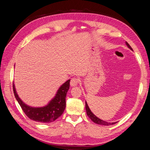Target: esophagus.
I'll return each mask as SVG.
<instances>
[{"label": "esophagus", "mask_w": 150, "mask_h": 150, "mask_svg": "<svg viewBox=\"0 0 150 150\" xmlns=\"http://www.w3.org/2000/svg\"><path fill=\"white\" fill-rule=\"evenodd\" d=\"M79 83V79L77 78H73L71 79V81H70V86H77Z\"/></svg>", "instance_id": "esophagus-1"}]
</instances>
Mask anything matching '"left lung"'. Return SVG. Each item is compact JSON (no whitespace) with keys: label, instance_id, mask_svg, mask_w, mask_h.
I'll use <instances>...</instances> for the list:
<instances>
[{"label":"left lung","instance_id":"8db88e82","mask_svg":"<svg viewBox=\"0 0 150 150\" xmlns=\"http://www.w3.org/2000/svg\"><path fill=\"white\" fill-rule=\"evenodd\" d=\"M125 44L126 45H127L129 49H130L131 51H133V49H132L131 47V46L129 45V43L125 42ZM85 105H86V114L89 117V118L91 119V120H92V122H93L94 123H96V124H99V125H113V124H115L116 122H105L104 121V120H101L100 118H99L97 117L95 114H93V113L91 111V110L90 109V108L88 107V103L86 101H85Z\"/></svg>","mask_w":150,"mask_h":150}]
</instances>
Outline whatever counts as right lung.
<instances>
[{
  "label": "right lung",
  "instance_id": "1",
  "mask_svg": "<svg viewBox=\"0 0 150 150\" xmlns=\"http://www.w3.org/2000/svg\"><path fill=\"white\" fill-rule=\"evenodd\" d=\"M69 82L70 79L61 85L54 98L45 106L41 107H31L25 103L17 94L14 83L13 90L15 98L23 112L29 118L41 123H50L60 117L65 110L66 98L67 91L69 89Z\"/></svg>",
  "mask_w": 150,
  "mask_h": 150
}]
</instances>
